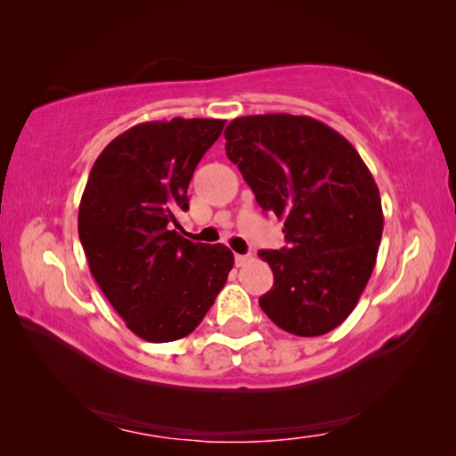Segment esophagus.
Segmentation results:
<instances>
[{"label": "esophagus", "mask_w": 456, "mask_h": 456, "mask_svg": "<svg viewBox=\"0 0 456 456\" xmlns=\"http://www.w3.org/2000/svg\"><path fill=\"white\" fill-rule=\"evenodd\" d=\"M253 259V256L251 253H245V256H241V253H235V264L241 267V265H245L247 261H251Z\"/></svg>", "instance_id": "1"}]
</instances>
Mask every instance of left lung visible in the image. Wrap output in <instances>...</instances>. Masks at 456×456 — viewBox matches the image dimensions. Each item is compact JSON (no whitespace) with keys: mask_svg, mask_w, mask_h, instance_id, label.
<instances>
[{"mask_svg":"<svg viewBox=\"0 0 456 456\" xmlns=\"http://www.w3.org/2000/svg\"><path fill=\"white\" fill-rule=\"evenodd\" d=\"M225 141L288 241L257 253L273 272L261 310L289 334H328L356 307L376 265L384 215L372 173L342 134L310 117H241L229 122Z\"/></svg>","mask_w":456,"mask_h":456,"instance_id":"8db88e82","label":"left lung"}]
</instances>
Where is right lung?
<instances>
[{
    "label": "right lung",
    "mask_w": 456,
    "mask_h": 456,
    "mask_svg": "<svg viewBox=\"0 0 456 456\" xmlns=\"http://www.w3.org/2000/svg\"><path fill=\"white\" fill-rule=\"evenodd\" d=\"M223 126L215 118L142 122L114 138L90 171L80 243L108 302L146 342L189 336L235 264L225 245L192 243L173 229L189 209L191 176Z\"/></svg>",
    "instance_id": "right-lung-1"
}]
</instances>
